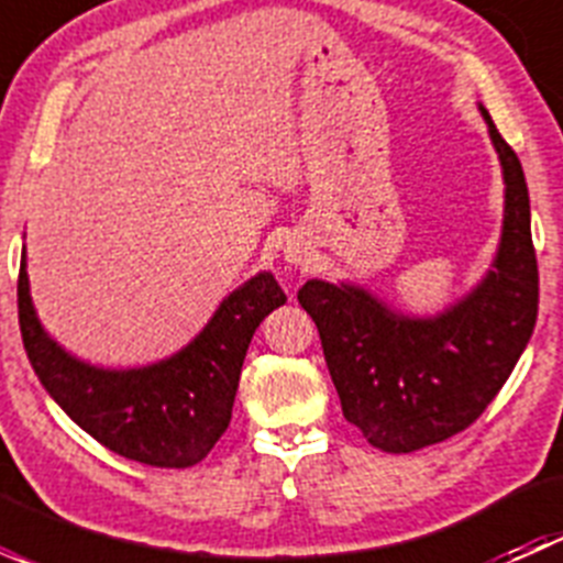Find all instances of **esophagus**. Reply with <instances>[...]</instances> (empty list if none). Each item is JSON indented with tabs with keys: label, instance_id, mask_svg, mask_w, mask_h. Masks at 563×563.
Instances as JSON below:
<instances>
[{
	"label": "esophagus",
	"instance_id": "34e87169",
	"mask_svg": "<svg viewBox=\"0 0 563 563\" xmlns=\"http://www.w3.org/2000/svg\"><path fill=\"white\" fill-rule=\"evenodd\" d=\"M283 258L294 266H308L310 264V250L305 242L299 240H288L286 247H283Z\"/></svg>",
	"mask_w": 563,
	"mask_h": 563
}]
</instances>
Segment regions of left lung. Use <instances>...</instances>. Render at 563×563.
<instances>
[{
  "label": "left lung",
  "mask_w": 563,
  "mask_h": 563,
  "mask_svg": "<svg viewBox=\"0 0 563 563\" xmlns=\"http://www.w3.org/2000/svg\"><path fill=\"white\" fill-rule=\"evenodd\" d=\"M504 176V223L490 269L433 316L395 310L360 283L308 280L297 299L321 334L343 417L384 452H417L468 428L531 340L539 272L523 166L479 106Z\"/></svg>",
  "instance_id": "obj_1"
}]
</instances>
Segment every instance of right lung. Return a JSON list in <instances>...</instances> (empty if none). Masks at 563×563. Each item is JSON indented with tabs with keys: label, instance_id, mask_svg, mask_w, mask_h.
<instances>
[{
	"label": "right lung",
	"instance_id": "right-lung-1",
	"mask_svg": "<svg viewBox=\"0 0 563 563\" xmlns=\"http://www.w3.org/2000/svg\"><path fill=\"white\" fill-rule=\"evenodd\" d=\"M280 305L286 294L275 275L258 272L218 305L185 349L155 365L111 371L78 360L45 332L21 250L19 323L40 384L92 439L157 468H187L212 452L231 422L253 332Z\"/></svg>",
	"mask_w": 563,
	"mask_h": 563
}]
</instances>
